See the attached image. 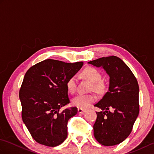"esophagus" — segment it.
<instances>
[{
	"instance_id": "34e87169",
	"label": "esophagus",
	"mask_w": 154,
	"mask_h": 154,
	"mask_svg": "<svg viewBox=\"0 0 154 154\" xmlns=\"http://www.w3.org/2000/svg\"><path fill=\"white\" fill-rule=\"evenodd\" d=\"M86 112V110H83V109H78V113L81 114H83L85 112Z\"/></svg>"
}]
</instances>
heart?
I'll list each match as a JSON object with an SVG mask.
<instances>
[{
    "label": "heart",
    "instance_id": "1",
    "mask_svg": "<svg viewBox=\"0 0 154 154\" xmlns=\"http://www.w3.org/2000/svg\"><path fill=\"white\" fill-rule=\"evenodd\" d=\"M81 75L85 79L91 81V89L94 92L101 93L105 89V85L102 81V75L100 72L97 69L93 67H87L81 72ZM65 85L69 93H73L76 90L77 86L75 77H71L69 78L66 81ZM96 100L97 97L94 94H79L73 98L72 100V104L78 109H85L91 104L95 102Z\"/></svg>",
    "mask_w": 154,
    "mask_h": 154
}]
</instances>
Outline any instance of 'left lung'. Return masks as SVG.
<instances>
[{
    "mask_svg": "<svg viewBox=\"0 0 154 154\" xmlns=\"http://www.w3.org/2000/svg\"><path fill=\"white\" fill-rule=\"evenodd\" d=\"M88 63L103 68L110 77L109 91L94 104L102 110L97 112L94 138L105 146L119 144L131 133L138 116V81L128 65L116 56L101 57Z\"/></svg>",
    "mask_w": 154,
    "mask_h": 154,
    "instance_id": "obj_1",
    "label": "left lung"
}]
</instances>
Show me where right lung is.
<instances>
[{
  "label": "right lung",
  "instance_id": "right-lung-1",
  "mask_svg": "<svg viewBox=\"0 0 154 154\" xmlns=\"http://www.w3.org/2000/svg\"><path fill=\"white\" fill-rule=\"evenodd\" d=\"M83 65V61L69 63L49 59L26 73L19 92L22 118L32 138L40 144L55 147L66 139L67 122L77 109L60 110L70 102L65 83Z\"/></svg>",
  "mask_w": 154,
  "mask_h": 154
}]
</instances>
